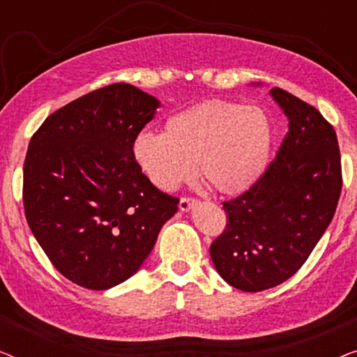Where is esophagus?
Masks as SVG:
<instances>
[{
    "label": "esophagus",
    "mask_w": 357,
    "mask_h": 357,
    "mask_svg": "<svg viewBox=\"0 0 357 357\" xmlns=\"http://www.w3.org/2000/svg\"><path fill=\"white\" fill-rule=\"evenodd\" d=\"M193 204H197V199L195 198H180L178 208L182 209V211H190Z\"/></svg>",
    "instance_id": "esophagus-1"
}]
</instances>
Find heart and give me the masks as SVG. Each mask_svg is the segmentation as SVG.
<instances>
[{
    "label": "heart",
    "mask_w": 357,
    "mask_h": 357,
    "mask_svg": "<svg viewBox=\"0 0 357 357\" xmlns=\"http://www.w3.org/2000/svg\"><path fill=\"white\" fill-rule=\"evenodd\" d=\"M273 126L257 105L209 100L170 115L164 133L141 131L131 155L144 177L165 192L198 172L219 193L250 188L270 162Z\"/></svg>",
    "instance_id": "b5f03b06"
}]
</instances>
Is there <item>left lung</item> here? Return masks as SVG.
Masks as SVG:
<instances>
[{"label":"left lung","instance_id":"obj_1","mask_svg":"<svg viewBox=\"0 0 357 357\" xmlns=\"http://www.w3.org/2000/svg\"><path fill=\"white\" fill-rule=\"evenodd\" d=\"M270 96L287 116V135L261 178L222 203L226 229L209 248L222 280L245 292L281 284L304 265L330 226L343 187L333 126L280 87Z\"/></svg>","mask_w":357,"mask_h":357}]
</instances>
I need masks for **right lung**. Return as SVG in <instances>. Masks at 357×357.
I'll return each instance as SVG.
<instances>
[{"instance_id": "1", "label": "right lung", "mask_w": 357, "mask_h": 357, "mask_svg": "<svg viewBox=\"0 0 357 357\" xmlns=\"http://www.w3.org/2000/svg\"><path fill=\"white\" fill-rule=\"evenodd\" d=\"M160 102L116 82L43 121L24 162L29 227L53 266L87 289L133 276L178 199L154 187L131 155L135 136Z\"/></svg>"}]
</instances>
